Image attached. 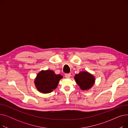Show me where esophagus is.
<instances>
[{
	"instance_id": "obj_1",
	"label": "esophagus",
	"mask_w": 128,
	"mask_h": 128,
	"mask_svg": "<svg viewBox=\"0 0 128 128\" xmlns=\"http://www.w3.org/2000/svg\"><path fill=\"white\" fill-rule=\"evenodd\" d=\"M70 76H71V74H65V77L67 78H69L70 77Z\"/></svg>"
}]
</instances>
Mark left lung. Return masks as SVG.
I'll list each match as a JSON object with an SVG mask.
<instances>
[{"label":"left lung","instance_id":"obj_1","mask_svg":"<svg viewBox=\"0 0 128 128\" xmlns=\"http://www.w3.org/2000/svg\"><path fill=\"white\" fill-rule=\"evenodd\" d=\"M76 83L83 90L89 89L94 84V77L86 72H82L76 74L74 77Z\"/></svg>","mask_w":128,"mask_h":128}]
</instances>
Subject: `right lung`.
Segmentation results:
<instances>
[{
	"label": "right lung",
	"mask_w": 128,
	"mask_h": 128,
	"mask_svg": "<svg viewBox=\"0 0 128 128\" xmlns=\"http://www.w3.org/2000/svg\"><path fill=\"white\" fill-rule=\"evenodd\" d=\"M62 77L60 75H56L52 70H42L37 75L35 84L39 92L48 93L56 89L58 82Z\"/></svg>",
	"instance_id": "right-lung-1"
}]
</instances>
